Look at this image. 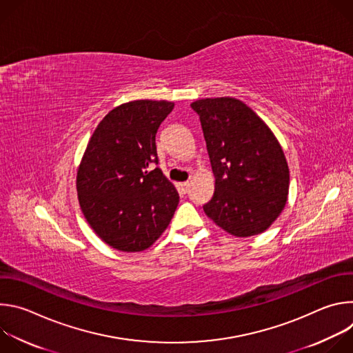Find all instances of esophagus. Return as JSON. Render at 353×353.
<instances>
[{
  "label": "esophagus",
  "mask_w": 353,
  "mask_h": 353,
  "mask_svg": "<svg viewBox=\"0 0 353 353\" xmlns=\"http://www.w3.org/2000/svg\"><path fill=\"white\" fill-rule=\"evenodd\" d=\"M179 188H180L181 191L187 192V191H188V188H190V183H188V181H185V183H180V184H179Z\"/></svg>",
  "instance_id": "34e87169"
}]
</instances>
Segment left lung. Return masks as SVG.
I'll use <instances>...</instances> for the list:
<instances>
[{"mask_svg": "<svg viewBox=\"0 0 353 353\" xmlns=\"http://www.w3.org/2000/svg\"><path fill=\"white\" fill-rule=\"evenodd\" d=\"M190 106L199 116L215 176L205 215L236 237L265 232L289 194V168L279 141L239 99L207 97Z\"/></svg>", "mask_w": 353, "mask_h": 353, "instance_id": "left-lung-1", "label": "left lung"}]
</instances>
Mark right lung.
<instances>
[{"mask_svg":"<svg viewBox=\"0 0 353 353\" xmlns=\"http://www.w3.org/2000/svg\"><path fill=\"white\" fill-rule=\"evenodd\" d=\"M168 100H132L110 110L93 131L77 172L79 207L110 247L137 253L152 245L179 204L158 163L157 132L173 110Z\"/></svg>","mask_w":353,"mask_h":353,"instance_id":"right-lung-1","label":"right lung"}]
</instances>
